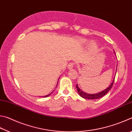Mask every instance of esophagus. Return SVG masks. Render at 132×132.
<instances>
[{"instance_id": "1", "label": "esophagus", "mask_w": 132, "mask_h": 132, "mask_svg": "<svg viewBox=\"0 0 132 132\" xmlns=\"http://www.w3.org/2000/svg\"><path fill=\"white\" fill-rule=\"evenodd\" d=\"M73 67H74V63H70L68 64V68L69 69H73Z\"/></svg>"}]
</instances>
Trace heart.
<instances>
[{"label": "heart", "instance_id": "heart-1", "mask_svg": "<svg viewBox=\"0 0 132 132\" xmlns=\"http://www.w3.org/2000/svg\"><path fill=\"white\" fill-rule=\"evenodd\" d=\"M87 42H88V41H87L86 39H80V41H79V43L81 45H85L87 43ZM90 49L91 51H95L97 50V44H96L95 42H91L90 44Z\"/></svg>", "mask_w": 132, "mask_h": 132}]
</instances>
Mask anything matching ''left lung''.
<instances>
[{"label": "left lung", "instance_id": "1", "mask_svg": "<svg viewBox=\"0 0 132 132\" xmlns=\"http://www.w3.org/2000/svg\"><path fill=\"white\" fill-rule=\"evenodd\" d=\"M114 53H115V51H114ZM116 73H117V70H116ZM115 79V78H114ZM114 79L113 80V81L112 83L111 84L110 86H109L108 88H106L105 90H104V91H101V92H100L98 93H96V94H88L82 91L81 89H80L79 87H78V85H76V88L77 90V92L79 93V94L80 96H81L82 98H86V99H88V100H95V99H98V98H100L103 97L105 95H106L107 93L111 90V88H112V87L113 86V82H114Z\"/></svg>", "mask_w": 132, "mask_h": 132}]
</instances>
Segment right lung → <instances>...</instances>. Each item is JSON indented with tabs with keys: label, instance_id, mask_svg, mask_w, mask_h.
Wrapping results in <instances>:
<instances>
[{
	"label": "right lung",
	"instance_id": "1",
	"mask_svg": "<svg viewBox=\"0 0 132 132\" xmlns=\"http://www.w3.org/2000/svg\"><path fill=\"white\" fill-rule=\"evenodd\" d=\"M57 82H58V81H57ZM53 92H52V93H51V94H48V95H45V96H44V97H48V96H49V95H50V94H52Z\"/></svg>",
	"mask_w": 132,
	"mask_h": 132
}]
</instances>
